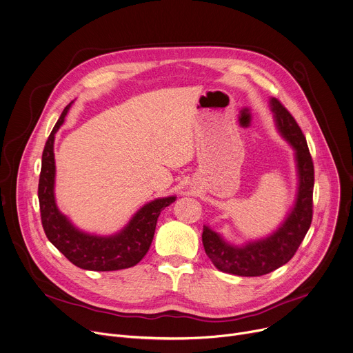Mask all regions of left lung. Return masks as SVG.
<instances>
[{
	"label": "left lung",
	"mask_w": 353,
	"mask_h": 353,
	"mask_svg": "<svg viewBox=\"0 0 353 353\" xmlns=\"http://www.w3.org/2000/svg\"><path fill=\"white\" fill-rule=\"evenodd\" d=\"M269 105L278 132L294 150L299 179L296 201L275 231L243 245L227 243L219 232L203 225L202 241L208 256L219 270L237 276H262L288 263L304 240L312 219L314 165L305 137L294 117L276 98H270Z\"/></svg>",
	"instance_id": "left-lung-1"
}]
</instances>
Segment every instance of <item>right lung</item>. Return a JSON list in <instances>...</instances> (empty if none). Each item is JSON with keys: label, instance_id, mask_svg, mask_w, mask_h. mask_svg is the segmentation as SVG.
<instances>
[{"label": "right lung", "instance_id": "right-lung-1", "mask_svg": "<svg viewBox=\"0 0 353 353\" xmlns=\"http://www.w3.org/2000/svg\"><path fill=\"white\" fill-rule=\"evenodd\" d=\"M71 103L64 108L59 117L42 155L37 196L46 237L71 263L81 269L106 272L132 268L137 265L150 250L160 213L174 203L176 196L159 198L145 203L119 232L112 236H97V234H90L75 227L70 219L59 210L54 198V136L64 123V117Z\"/></svg>", "mask_w": 353, "mask_h": 353}]
</instances>
